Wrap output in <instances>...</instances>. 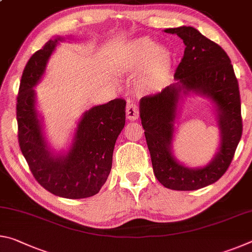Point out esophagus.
<instances>
[{
    "label": "esophagus",
    "instance_id": "obj_1",
    "mask_svg": "<svg viewBox=\"0 0 252 252\" xmlns=\"http://www.w3.org/2000/svg\"><path fill=\"white\" fill-rule=\"evenodd\" d=\"M126 116L127 120L134 121L139 118V109L138 106L133 103H127L126 104Z\"/></svg>",
    "mask_w": 252,
    "mask_h": 252
}]
</instances>
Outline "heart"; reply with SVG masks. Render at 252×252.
Segmentation results:
<instances>
[{
    "instance_id": "obj_1",
    "label": "heart",
    "mask_w": 252,
    "mask_h": 252,
    "mask_svg": "<svg viewBox=\"0 0 252 252\" xmlns=\"http://www.w3.org/2000/svg\"><path fill=\"white\" fill-rule=\"evenodd\" d=\"M127 53L134 67L140 69L147 65L146 82L150 87L159 85L171 70V53L163 48H159L156 42L149 39L132 42Z\"/></svg>"
}]
</instances>
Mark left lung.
<instances>
[{
	"instance_id": "obj_1",
	"label": "left lung",
	"mask_w": 252,
	"mask_h": 252,
	"mask_svg": "<svg viewBox=\"0 0 252 252\" xmlns=\"http://www.w3.org/2000/svg\"><path fill=\"white\" fill-rule=\"evenodd\" d=\"M164 32L180 37L185 53L174 73L176 82L140 99V118L158 181L172 190H198L218 181L233 159L242 134L239 85L228 54L198 30L180 27ZM190 93L211 100L220 134L215 157L198 168L181 164L172 150L178 105Z\"/></svg>"
}]
</instances>
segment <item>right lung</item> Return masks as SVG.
<instances>
[{"instance_id": "right-lung-1", "label": "right lung", "mask_w": 252, "mask_h": 252, "mask_svg": "<svg viewBox=\"0 0 252 252\" xmlns=\"http://www.w3.org/2000/svg\"><path fill=\"white\" fill-rule=\"evenodd\" d=\"M62 41L64 37L58 36L46 42L24 67L16 103L19 144L34 178L45 190L58 197L83 199L99 192L109 177L114 144L126 123V101L114 99L85 111L69 149L55 152L46 141L34 88Z\"/></svg>"}]
</instances>
